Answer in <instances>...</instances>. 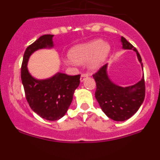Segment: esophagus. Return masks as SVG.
<instances>
[{
	"label": "esophagus",
	"mask_w": 160,
	"mask_h": 160,
	"mask_svg": "<svg viewBox=\"0 0 160 160\" xmlns=\"http://www.w3.org/2000/svg\"><path fill=\"white\" fill-rule=\"evenodd\" d=\"M88 77H89V76H88V74H87V73H82V74L81 75V78H80V80H81V82H83L85 79L87 78Z\"/></svg>",
	"instance_id": "1"
}]
</instances>
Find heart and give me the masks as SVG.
Wrapping results in <instances>:
<instances>
[{"label":"heart","mask_w":160,"mask_h":160,"mask_svg":"<svg viewBox=\"0 0 160 160\" xmlns=\"http://www.w3.org/2000/svg\"><path fill=\"white\" fill-rule=\"evenodd\" d=\"M109 53L108 44L101 39H97L73 47L69 52V57L76 63H85L90 61L89 68L97 70L104 63Z\"/></svg>","instance_id":"obj_1"}]
</instances>
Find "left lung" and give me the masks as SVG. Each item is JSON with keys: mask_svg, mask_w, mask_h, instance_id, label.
Returning a JSON list of instances; mask_svg holds the SVG:
<instances>
[{"mask_svg": "<svg viewBox=\"0 0 160 160\" xmlns=\"http://www.w3.org/2000/svg\"><path fill=\"white\" fill-rule=\"evenodd\" d=\"M122 49H133L136 53L142 68V58L138 50L121 37ZM93 78L96 82L95 98L107 116L114 121H125L138 111L145 98V81L142 76L136 84L128 87H119L109 78L107 64L102 66Z\"/></svg>", "mask_w": 160, "mask_h": 160, "instance_id": "8db88e82", "label": "left lung"}]
</instances>
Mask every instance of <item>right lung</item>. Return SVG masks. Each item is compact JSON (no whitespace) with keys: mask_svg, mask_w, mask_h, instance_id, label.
Instances as JSON below:
<instances>
[{"mask_svg":"<svg viewBox=\"0 0 160 160\" xmlns=\"http://www.w3.org/2000/svg\"><path fill=\"white\" fill-rule=\"evenodd\" d=\"M52 34L41 36L25 49L22 65V82L29 107L42 118L49 121L60 119L71 104L74 90L80 84V74L70 76L57 73L47 79H36L29 73L27 63L38 49L53 46Z\"/></svg>","mask_w":160,"mask_h":160,"instance_id":"add662e5","label":"right lung"}]
</instances>
